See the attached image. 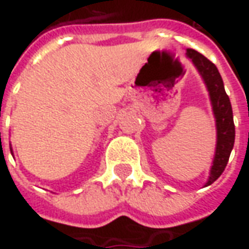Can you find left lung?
<instances>
[{
  "instance_id": "8db88e82",
  "label": "left lung",
  "mask_w": 249,
  "mask_h": 249,
  "mask_svg": "<svg viewBox=\"0 0 249 249\" xmlns=\"http://www.w3.org/2000/svg\"><path fill=\"white\" fill-rule=\"evenodd\" d=\"M187 58L191 59L194 63L199 74L202 76L206 84V89L209 91L212 110L216 119V151L213 163L211 167L209 178L206 181V186H211L216 181L220 175L223 173L226 165L229 162L231 149L234 147V120H233V109L229 100V95L226 94L225 84L222 80V76L213 63L202 53L196 50L188 48L187 50Z\"/></svg>"
}]
</instances>
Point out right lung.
Here are the masks:
<instances>
[{"instance_id":"right-lung-1","label":"right lung","mask_w":249,"mask_h":249,"mask_svg":"<svg viewBox=\"0 0 249 249\" xmlns=\"http://www.w3.org/2000/svg\"><path fill=\"white\" fill-rule=\"evenodd\" d=\"M11 152H12V149H11Z\"/></svg>"}]
</instances>
